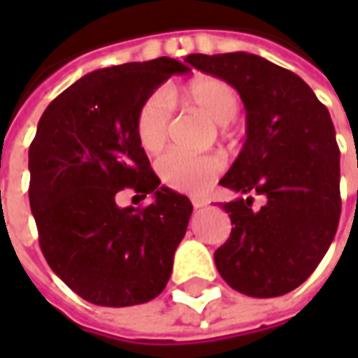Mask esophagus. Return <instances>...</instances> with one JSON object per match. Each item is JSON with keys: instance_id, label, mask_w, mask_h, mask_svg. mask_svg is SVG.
<instances>
[{"instance_id": "esophagus-1", "label": "esophagus", "mask_w": 358, "mask_h": 358, "mask_svg": "<svg viewBox=\"0 0 358 358\" xmlns=\"http://www.w3.org/2000/svg\"><path fill=\"white\" fill-rule=\"evenodd\" d=\"M191 204H193L195 210H201V208L206 206L208 201H204V199H201V196H193V199H191Z\"/></svg>"}]
</instances>
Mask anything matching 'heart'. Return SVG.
<instances>
[{"label":"heart","mask_w":358,"mask_h":358,"mask_svg":"<svg viewBox=\"0 0 358 358\" xmlns=\"http://www.w3.org/2000/svg\"><path fill=\"white\" fill-rule=\"evenodd\" d=\"M185 98L193 109L215 124H229L239 111V96L234 87L219 78H201L187 87ZM173 117L171 98L157 91L146 98L137 113V137L146 152L162 150ZM157 174L171 189L201 193L221 173L223 162L215 154L184 156L178 152L163 154L156 163Z\"/></svg>","instance_id":"obj_1"}]
</instances>
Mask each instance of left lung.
Instances as JSON below:
<instances>
[{"label": "left lung", "mask_w": 358, "mask_h": 358, "mask_svg": "<svg viewBox=\"0 0 358 358\" xmlns=\"http://www.w3.org/2000/svg\"><path fill=\"white\" fill-rule=\"evenodd\" d=\"M227 81L245 106L243 148L219 184L241 195L221 204L234 229L215 250L224 282L250 297H278L310 277L340 219V150L333 120L289 70L247 52L185 59Z\"/></svg>", "instance_id": "1"}]
</instances>
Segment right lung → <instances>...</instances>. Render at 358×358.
<instances>
[{
	"mask_svg": "<svg viewBox=\"0 0 358 358\" xmlns=\"http://www.w3.org/2000/svg\"><path fill=\"white\" fill-rule=\"evenodd\" d=\"M159 57L94 70L42 113L29 146V204L42 255L72 292L92 305L131 306L162 294L193 206L159 185L137 137V113L174 74ZM129 187L152 194L139 210L116 204Z\"/></svg>",
	"mask_w": 358,
	"mask_h": 358,
	"instance_id": "add662e5",
	"label": "right lung"
}]
</instances>
